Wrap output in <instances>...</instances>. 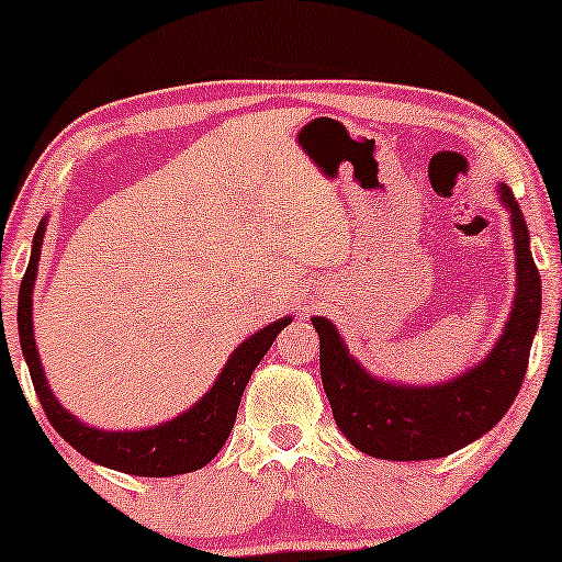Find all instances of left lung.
<instances>
[{
  "instance_id": "1",
  "label": "left lung",
  "mask_w": 562,
  "mask_h": 562,
  "mask_svg": "<svg viewBox=\"0 0 562 562\" xmlns=\"http://www.w3.org/2000/svg\"><path fill=\"white\" fill-rule=\"evenodd\" d=\"M496 194L509 212L517 291L504 333L486 358L468 371L425 386L381 379L350 356L333 322L312 317L319 335L322 386L333 417L352 448L366 456L383 460L445 458L494 429L517 398L542 312V281L517 199L506 183H498Z\"/></svg>"
}]
</instances>
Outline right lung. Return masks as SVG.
<instances>
[{
    "label": "right lung",
    "mask_w": 562,
    "mask_h": 562,
    "mask_svg": "<svg viewBox=\"0 0 562 562\" xmlns=\"http://www.w3.org/2000/svg\"><path fill=\"white\" fill-rule=\"evenodd\" d=\"M45 225H48V217H43L33 237V252H30V266L25 279L20 283L18 299L20 348L30 368L35 394L45 409V417L50 419L56 432L71 448L79 450L83 458H89L91 463L112 468V471L148 475V479H166V475L191 473L204 468L222 450V445L227 442L237 417V406H240L243 391L248 386L252 371H256L268 348L273 345L276 335L291 325V317L271 322V325L258 329L248 340L237 345L233 356L227 358L225 368L217 373V381L212 383V389L196 404H191L187 412L176 414L173 419L143 429H99L83 425L50 391V383L45 379L41 363V352H37L35 345L33 289L37 279V260H41Z\"/></svg>",
    "instance_id": "1"
}]
</instances>
